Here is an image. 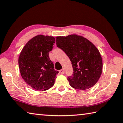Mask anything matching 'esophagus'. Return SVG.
Returning a JSON list of instances; mask_svg holds the SVG:
<instances>
[{
  "instance_id": "esophagus-1",
  "label": "esophagus",
  "mask_w": 123,
  "mask_h": 123,
  "mask_svg": "<svg viewBox=\"0 0 123 123\" xmlns=\"http://www.w3.org/2000/svg\"><path fill=\"white\" fill-rule=\"evenodd\" d=\"M60 73H61V74H64V72H64V69H63V68H62V69L60 70Z\"/></svg>"
}]
</instances>
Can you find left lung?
Instances as JSON below:
<instances>
[{"mask_svg":"<svg viewBox=\"0 0 123 123\" xmlns=\"http://www.w3.org/2000/svg\"><path fill=\"white\" fill-rule=\"evenodd\" d=\"M56 45L69 58L73 72L68 76L72 87L86 90L99 80L103 69V61L95 45L82 36L72 35L56 37Z\"/></svg>","mask_w":123,"mask_h":123,"instance_id":"left-lung-1","label":"left lung"}]
</instances>
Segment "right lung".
Returning a JSON list of instances; mask_svg holds the SVG:
<instances>
[{
	"label": "right lung",
	"instance_id": "add662e5",
	"mask_svg": "<svg viewBox=\"0 0 123 123\" xmlns=\"http://www.w3.org/2000/svg\"><path fill=\"white\" fill-rule=\"evenodd\" d=\"M53 36L38 35L28 42L20 54L18 64L22 78L32 88L44 91L55 83L59 72L54 69L49 52L53 48Z\"/></svg>",
	"mask_w": 123,
	"mask_h": 123
}]
</instances>
